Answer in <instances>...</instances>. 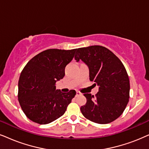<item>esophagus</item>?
Segmentation results:
<instances>
[{"mask_svg":"<svg viewBox=\"0 0 149 149\" xmlns=\"http://www.w3.org/2000/svg\"><path fill=\"white\" fill-rule=\"evenodd\" d=\"M82 95V93H81L80 92L76 91V95Z\"/></svg>","mask_w":149,"mask_h":149,"instance_id":"esophagus-1","label":"esophagus"}]
</instances>
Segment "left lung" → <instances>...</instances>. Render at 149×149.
Here are the masks:
<instances>
[{
	"label": "left lung",
	"mask_w": 149,
	"mask_h": 149,
	"mask_svg": "<svg viewBox=\"0 0 149 149\" xmlns=\"http://www.w3.org/2000/svg\"><path fill=\"white\" fill-rule=\"evenodd\" d=\"M75 60L87 65L89 80L99 86L95 96L84 94L86 103L80 107L81 113L97 124L114 121L129 102L130 83L125 66L113 53L100 45L77 49Z\"/></svg>",
	"instance_id": "obj_1"
}]
</instances>
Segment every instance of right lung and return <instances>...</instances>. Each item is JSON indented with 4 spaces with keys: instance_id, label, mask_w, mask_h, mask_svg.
Masks as SVG:
<instances>
[{
    "instance_id": "obj_1",
    "label": "right lung",
    "mask_w": 149,
    "mask_h": 149,
    "mask_svg": "<svg viewBox=\"0 0 149 149\" xmlns=\"http://www.w3.org/2000/svg\"><path fill=\"white\" fill-rule=\"evenodd\" d=\"M77 49H50L34 56L20 73L18 101L26 116L40 125H47L65 113L76 92L56 89V82L65 76V68Z\"/></svg>"
}]
</instances>
